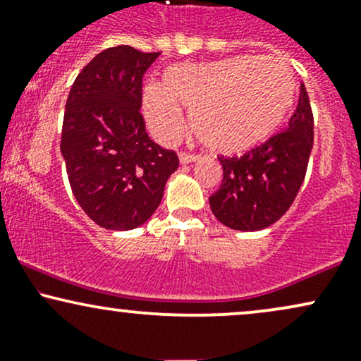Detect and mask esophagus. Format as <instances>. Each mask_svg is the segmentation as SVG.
Returning a JSON list of instances; mask_svg holds the SVG:
<instances>
[{
    "label": "esophagus",
    "mask_w": 361,
    "mask_h": 361,
    "mask_svg": "<svg viewBox=\"0 0 361 361\" xmlns=\"http://www.w3.org/2000/svg\"><path fill=\"white\" fill-rule=\"evenodd\" d=\"M200 159V156L193 154V152H180V163L181 164H188V163H195V161Z\"/></svg>",
    "instance_id": "34e87169"
}]
</instances>
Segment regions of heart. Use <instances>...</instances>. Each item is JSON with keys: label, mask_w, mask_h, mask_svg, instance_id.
<instances>
[{"label": "heart", "mask_w": 361, "mask_h": 361, "mask_svg": "<svg viewBox=\"0 0 361 361\" xmlns=\"http://www.w3.org/2000/svg\"><path fill=\"white\" fill-rule=\"evenodd\" d=\"M295 74L280 57L235 56L205 64H176L159 86L142 91V111L161 142L180 137L190 126L202 144L239 154L264 142L281 126L295 98Z\"/></svg>", "instance_id": "1"}]
</instances>
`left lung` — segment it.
<instances>
[{
	"label": "left lung",
	"instance_id": "left-lung-1",
	"mask_svg": "<svg viewBox=\"0 0 361 361\" xmlns=\"http://www.w3.org/2000/svg\"><path fill=\"white\" fill-rule=\"evenodd\" d=\"M312 144V109L300 85L299 103L285 130L241 157H219L224 178L209 198L217 221L235 231H259L279 221L304 183Z\"/></svg>",
	"mask_w": 361,
	"mask_h": 361
}]
</instances>
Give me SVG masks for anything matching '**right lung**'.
Listing matches in <instances>:
<instances>
[{"mask_svg": "<svg viewBox=\"0 0 361 361\" xmlns=\"http://www.w3.org/2000/svg\"><path fill=\"white\" fill-rule=\"evenodd\" d=\"M161 52L118 45L91 59L74 80L61 152L74 198L109 231L142 226L163 198L178 156L157 146L140 114L142 78Z\"/></svg>", "mask_w": 361, "mask_h": 361, "instance_id": "obj_1", "label": "right lung"}]
</instances>
